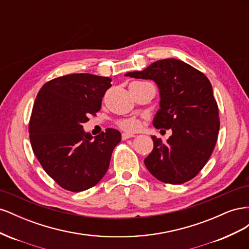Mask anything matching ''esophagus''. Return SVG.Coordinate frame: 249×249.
Returning a JSON list of instances; mask_svg holds the SVG:
<instances>
[{
	"label": "esophagus",
	"instance_id": "34e87169",
	"mask_svg": "<svg viewBox=\"0 0 249 249\" xmlns=\"http://www.w3.org/2000/svg\"><path fill=\"white\" fill-rule=\"evenodd\" d=\"M132 137H135L134 134H131V133H123V134H122L123 140H126V139L132 138Z\"/></svg>",
	"mask_w": 249,
	"mask_h": 249
}]
</instances>
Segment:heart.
Instances as JSON below:
<instances>
[{
	"mask_svg": "<svg viewBox=\"0 0 249 249\" xmlns=\"http://www.w3.org/2000/svg\"><path fill=\"white\" fill-rule=\"evenodd\" d=\"M118 124H119L120 127H122V129H124L125 131H129V132L137 131L139 127H140V122H139L137 118H135V117L122 119L118 123Z\"/></svg>",
	"mask_w": 249,
	"mask_h": 249,
	"instance_id": "heart-1",
	"label": "heart"
}]
</instances>
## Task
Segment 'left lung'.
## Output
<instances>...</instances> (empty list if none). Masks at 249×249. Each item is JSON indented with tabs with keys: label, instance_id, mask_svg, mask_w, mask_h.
I'll use <instances>...</instances> for the list:
<instances>
[{
	"label": "left lung",
	"instance_id": "1",
	"mask_svg": "<svg viewBox=\"0 0 249 249\" xmlns=\"http://www.w3.org/2000/svg\"><path fill=\"white\" fill-rule=\"evenodd\" d=\"M124 76L156 83L160 109L153 124L172 133L166 142L152 136L154 149L144 159L146 168L164 183L178 185L190 180L208 162L219 132L218 107L209 79L173 58Z\"/></svg>",
	"mask_w": 249,
	"mask_h": 249
}]
</instances>
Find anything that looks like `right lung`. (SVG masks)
<instances>
[{"label": "right lung", "instance_id": "add662e5", "mask_svg": "<svg viewBox=\"0 0 249 249\" xmlns=\"http://www.w3.org/2000/svg\"><path fill=\"white\" fill-rule=\"evenodd\" d=\"M111 79L72 73L44 84L30 119V141L42 168L66 190L81 192L95 186L108 170L122 134L107 129L97 136L83 124L102 107Z\"/></svg>", "mask_w": 249, "mask_h": 249}]
</instances>
